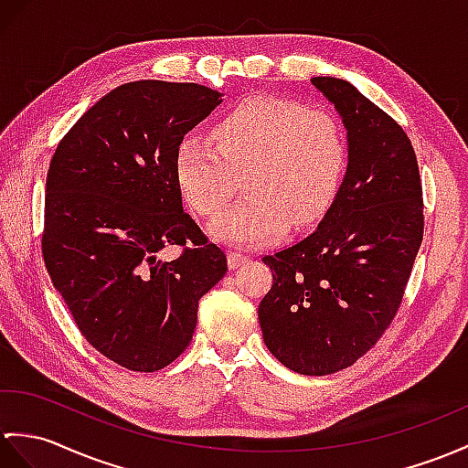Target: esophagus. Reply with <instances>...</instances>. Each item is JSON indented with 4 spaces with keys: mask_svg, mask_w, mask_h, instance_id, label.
Returning a JSON list of instances; mask_svg holds the SVG:
<instances>
[{
    "mask_svg": "<svg viewBox=\"0 0 468 468\" xmlns=\"http://www.w3.org/2000/svg\"><path fill=\"white\" fill-rule=\"evenodd\" d=\"M247 261H251V255H247L243 251H229V267L231 269L247 263Z\"/></svg>",
    "mask_w": 468,
    "mask_h": 468,
    "instance_id": "obj_1",
    "label": "esophagus"
}]
</instances>
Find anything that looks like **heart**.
Masks as SVG:
<instances>
[{"mask_svg": "<svg viewBox=\"0 0 468 468\" xmlns=\"http://www.w3.org/2000/svg\"><path fill=\"white\" fill-rule=\"evenodd\" d=\"M213 141L185 135L176 151V176L191 207L219 215L245 171V199L213 225L237 245L275 239L287 229L317 223L339 189L346 141L333 113L279 97H251L223 115Z\"/></svg>", "mask_w": 468, "mask_h": 468, "instance_id": "heart-1", "label": "heart"}]
</instances>
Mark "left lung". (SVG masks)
<instances>
[{"label":"left lung","instance_id":"left-lung-1","mask_svg":"<svg viewBox=\"0 0 468 468\" xmlns=\"http://www.w3.org/2000/svg\"><path fill=\"white\" fill-rule=\"evenodd\" d=\"M343 117L349 165L317 229L263 261L273 285L259 305L267 349L321 377L371 351L403 303L425 229L410 139L355 85L313 78Z\"/></svg>","mask_w":468,"mask_h":468}]
</instances>
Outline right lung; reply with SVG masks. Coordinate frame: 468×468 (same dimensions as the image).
I'll list each match as a JSON object with an SVG mask.
<instances>
[{
  "label": "right lung",
  "instance_id": "right-lung-1",
  "mask_svg": "<svg viewBox=\"0 0 468 468\" xmlns=\"http://www.w3.org/2000/svg\"><path fill=\"white\" fill-rule=\"evenodd\" d=\"M221 103L197 83L119 85L63 135L46 183L41 255L78 329L129 371L154 373L187 349L199 299L227 257L183 211L176 151ZM179 244L173 261L158 255Z\"/></svg>",
  "mask_w": 468,
  "mask_h": 468
}]
</instances>
